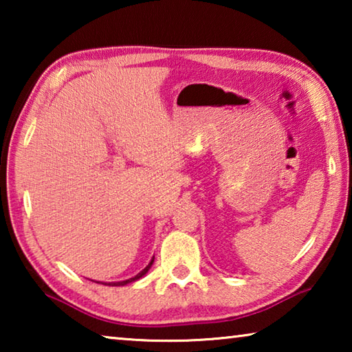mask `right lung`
Segmentation results:
<instances>
[{
  "mask_svg": "<svg viewBox=\"0 0 352 352\" xmlns=\"http://www.w3.org/2000/svg\"><path fill=\"white\" fill-rule=\"evenodd\" d=\"M153 259L155 258H152L151 259V262H148V264L146 265V269H142L138 275H135L133 278H129V279H126V281H116V283H100V284H104V285H111V287H119V285H126V284H130V283H135V281H138V279H141L142 276L146 275V273L148 272V269H151L152 267V264H153ZM94 283H99V281H94Z\"/></svg>",
  "mask_w": 352,
  "mask_h": 352,
  "instance_id": "right-lung-1",
  "label": "right lung"
}]
</instances>
